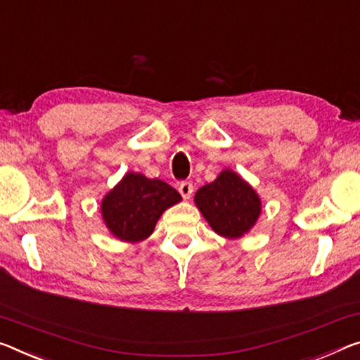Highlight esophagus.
<instances>
[{"label":"esophagus","mask_w":360,"mask_h":360,"mask_svg":"<svg viewBox=\"0 0 360 360\" xmlns=\"http://www.w3.org/2000/svg\"><path fill=\"white\" fill-rule=\"evenodd\" d=\"M178 189H179V193L182 195V198H184V200H189L191 195L193 193V184L191 181H182Z\"/></svg>","instance_id":"1"}]
</instances>
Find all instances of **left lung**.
I'll list each match as a JSON object with an SVG mask.
<instances>
[{"label":"left lung","instance_id":"left-lung-1","mask_svg":"<svg viewBox=\"0 0 360 360\" xmlns=\"http://www.w3.org/2000/svg\"><path fill=\"white\" fill-rule=\"evenodd\" d=\"M195 203L216 233L242 237L255 226L261 213L256 192L233 171H222L216 181L195 193Z\"/></svg>","mask_w":360,"mask_h":360}]
</instances>
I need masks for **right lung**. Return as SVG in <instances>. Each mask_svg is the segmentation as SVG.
Listing matches in <instances>:
<instances>
[{
    "label": "right lung",
    "instance_id": "1",
    "mask_svg": "<svg viewBox=\"0 0 360 360\" xmlns=\"http://www.w3.org/2000/svg\"><path fill=\"white\" fill-rule=\"evenodd\" d=\"M179 200V192L165 181L128 173L102 200V218L120 240L139 242L153 232L163 211Z\"/></svg>",
    "mask_w": 360,
    "mask_h": 360
}]
</instances>
